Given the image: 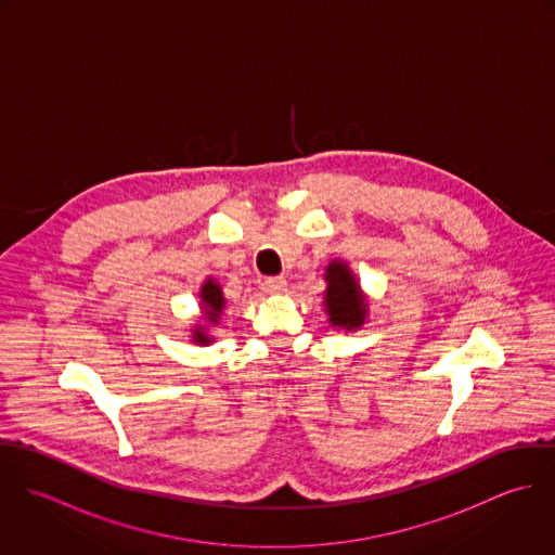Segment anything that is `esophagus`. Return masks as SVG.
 Masks as SVG:
<instances>
[{"label":"esophagus","mask_w":555,"mask_h":555,"mask_svg":"<svg viewBox=\"0 0 555 555\" xmlns=\"http://www.w3.org/2000/svg\"><path fill=\"white\" fill-rule=\"evenodd\" d=\"M262 291L269 295H280L286 291V280L284 278H264L262 280Z\"/></svg>","instance_id":"34e87169"}]
</instances>
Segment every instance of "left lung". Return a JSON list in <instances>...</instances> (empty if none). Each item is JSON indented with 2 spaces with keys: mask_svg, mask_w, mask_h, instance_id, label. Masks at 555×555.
<instances>
[{
  "mask_svg": "<svg viewBox=\"0 0 555 555\" xmlns=\"http://www.w3.org/2000/svg\"><path fill=\"white\" fill-rule=\"evenodd\" d=\"M324 314L331 326L344 331H357L365 324L370 314L367 295L361 291V284L346 260H331L324 269Z\"/></svg>",
  "mask_w": 555,
  "mask_h": 555,
  "instance_id": "left-lung-1",
  "label": "left lung"
}]
</instances>
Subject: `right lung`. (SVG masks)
<instances>
[{
  "mask_svg": "<svg viewBox=\"0 0 555 555\" xmlns=\"http://www.w3.org/2000/svg\"><path fill=\"white\" fill-rule=\"evenodd\" d=\"M198 297H201V314L203 320L207 322H196L192 326V341L198 344V346H209L214 341V337L207 333L209 326H216L220 322V317L227 308V299H224V293H222V286L218 280L214 278H207L198 291Z\"/></svg>",
  "mask_w": 555,
  "mask_h": 555,
  "instance_id": "right-lung-1",
  "label": "right lung"
}]
</instances>
